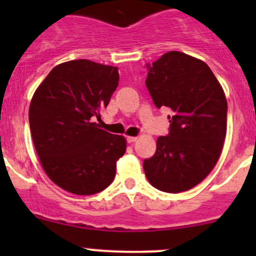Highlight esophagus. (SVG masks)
<instances>
[{"instance_id":"34e87169","label":"esophagus","mask_w":256,"mask_h":256,"mask_svg":"<svg viewBox=\"0 0 256 256\" xmlns=\"http://www.w3.org/2000/svg\"><path fill=\"white\" fill-rule=\"evenodd\" d=\"M126 140H128V144H134L138 141V138H136V136H128V138H126Z\"/></svg>"}]
</instances>
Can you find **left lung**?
Listing matches in <instances>:
<instances>
[{
    "mask_svg": "<svg viewBox=\"0 0 256 256\" xmlns=\"http://www.w3.org/2000/svg\"><path fill=\"white\" fill-rule=\"evenodd\" d=\"M146 86L158 109H168V135L144 161L148 182L180 193L202 182L220 156L226 134V99L210 68L180 52L146 64Z\"/></svg>",
    "mask_w": 256,
    "mask_h": 256,
    "instance_id": "obj_1",
    "label": "left lung"
}]
</instances>
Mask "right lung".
<instances>
[{
	"instance_id": "1",
	"label": "right lung",
	"mask_w": 256,
	"mask_h": 256,
	"mask_svg": "<svg viewBox=\"0 0 256 256\" xmlns=\"http://www.w3.org/2000/svg\"><path fill=\"white\" fill-rule=\"evenodd\" d=\"M118 85L116 66L78 59L54 66L30 105V128L48 177L79 196L109 187L126 141L92 122Z\"/></svg>"
}]
</instances>
